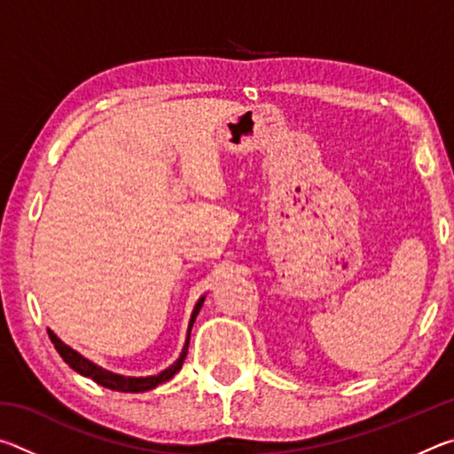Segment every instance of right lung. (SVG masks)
<instances>
[{
  "label": "right lung",
  "mask_w": 454,
  "mask_h": 454,
  "mask_svg": "<svg viewBox=\"0 0 454 454\" xmlns=\"http://www.w3.org/2000/svg\"><path fill=\"white\" fill-rule=\"evenodd\" d=\"M204 298L206 296H200L196 306H194V310H192V317H190V322H188L186 342H184L180 356L176 358L174 364L164 368L162 372L152 374V376H124V374L107 371V368L99 366L96 363H91V360H88L86 356H82L78 350H74L72 347H67V344L61 340V338H58V334L53 333V330H48V333H50L53 347H56V350L59 352V356L64 358L66 363L70 364V368H74L75 372H80L82 376H88V379H91V380L98 382V384H102V387H106V388L118 390V393H144V390H152V388H156L158 384L168 382L182 368L184 358H186V352H188L192 326H194V320L198 317V312H200V309H202Z\"/></svg>",
  "instance_id": "add662e5"
}]
</instances>
